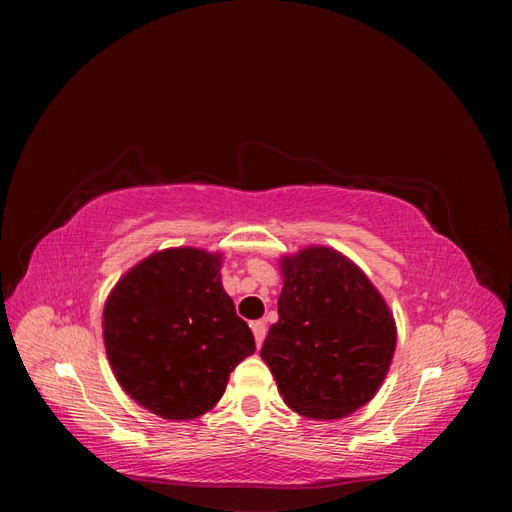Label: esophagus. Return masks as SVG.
I'll list each match as a JSON object with an SVG mask.
<instances>
[{
	"instance_id": "esophagus-1",
	"label": "esophagus",
	"mask_w": 512,
	"mask_h": 512,
	"mask_svg": "<svg viewBox=\"0 0 512 512\" xmlns=\"http://www.w3.org/2000/svg\"><path fill=\"white\" fill-rule=\"evenodd\" d=\"M252 331H254L256 344L260 346V344H262V339H265V335H267V324H265V320H256V322H252Z\"/></svg>"
}]
</instances>
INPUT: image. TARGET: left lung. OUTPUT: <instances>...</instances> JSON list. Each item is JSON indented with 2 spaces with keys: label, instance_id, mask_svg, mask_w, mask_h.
Masks as SVG:
<instances>
[{
  "label": "left lung",
  "instance_id": "1",
  "mask_svg": "<svg viewBox=\"0 0 512 512\" xmlns=\"http://www.w3.org/2000/svg\"><path fill=\"white\" fill-rule=\"evenodd\" d=\"M280 320L260 356L286 404L333 421L376 395L391 367L393 314L367 275L331 247H307L282 260Z\"/></svg>",
  "mask_w": 512,
  "mask_h": 512
}]
</instances>
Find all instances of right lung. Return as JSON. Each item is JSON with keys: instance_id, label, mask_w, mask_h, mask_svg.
I'll return each mask as SVG.
<instances>
[{"instance_id": "1", "label": "right lung", "mask_w": 512, "mask_h": 512, "mask_svg": "<svg viewBox=\"0 0 512 512\" xmlns=\"http://www.w3.org/2000/svg\"><path fill=\"white\" fill-rule=\"evenodd\" d=\"M220 254L175 247L121 277L104 305V346L134 401L168 421L218 404L256 344L222 288Z\"/></svg>"}]
</instances>
